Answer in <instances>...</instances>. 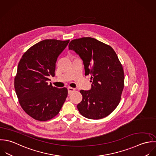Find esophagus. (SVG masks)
<instances>
[{"mask_svg": "<svg viewBox=\"0 0 156 156\" xmlns=\"http://www.w3.org/2000/svg\"><path fill=\"white\" fill-rule=\"evenodd\" d=\"M67 90H68V93L69 94H71L72 92L75 91V89L72 88V87H67Z\"/></svg>", "mask_w": 156, "mask_h": 156, "instance_id": "1", "label": "esophagus"}]
</instances>
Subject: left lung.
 Returning <instances> with one entry per match:
<instances>
[{
    "instance_id": "left-lung-1",
    "label": "left lung",
    "mask_w": 156,
    "mask_h": 156,
    "mask_svg": "<svg viewBox=\"0 0 156 156\" xmlns=\"http://www.w3.org/2000/svg\"><path fill=\"white\" fill-rule=\"evenodd\" d=\"M73 50L83 62L85 75H91L89 90H81L83 99L77 105L80 113L90 119L104 118L118 105L124 87V72L113 49L91 37L72 40Z\"/></svg>"
}]
</instances>
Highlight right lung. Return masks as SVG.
I'll return each mask as SVG.
<instances>
[{
    "label": "right lung",
    "mask_w": 156,
    "mask_h": 156,
    "mask_svg": "<svg viewBox=\"0 0 156 156\" xmlns=\"http://www.w3.org/2000/svg\"><path fill=\"white\" fill-rule=\"evenodd\" d=\"M69 40H42L22 56L17 66L14 88L23 110L34 119L46 121L57 115L67 96L66 87L48 84L54 76L58 56Z\"/></svg>",
    "instance_id": "right-lung-1"
}]
</instances>
